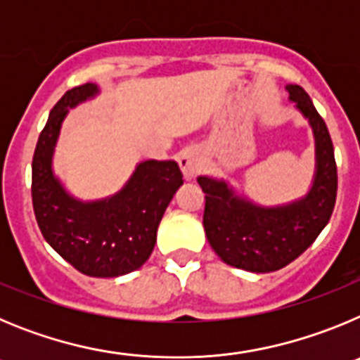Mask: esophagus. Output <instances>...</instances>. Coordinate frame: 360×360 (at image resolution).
Wrapping results in <instances>:
<instances>
[{
	"mask_svg": "<svg viewBox=\"0 0 360 360\" xmlns=\"http://www.w3.org/2000/svg\"><path fill=\"white\" fill-rule=\"evenodd\" d=\"M178 165L182 169L186 180H193L196 174H200L203 167V155L200 149L187 148L178 155Z\"/></svg>",
	"mask_w": 360,
	"mask_h": 360,
	"instance_id": "34e87169",
	"label": "esophagus"
}]
</instances>
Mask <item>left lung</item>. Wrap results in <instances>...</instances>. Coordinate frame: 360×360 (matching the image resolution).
<instances>
[{"label": "left lung", "mask_w": 360, "mask_h": 360, "mask_svg": "<svg viewBox=\"0 0 360 360\" xmlns=\"http://www.w3.org/2000/svg\"><path fill=\"white\" fill-rule=\"evenodd\" d=\"M287 90L316 139V174L303 198L263 207L238 196L225 180L198 176L205 193L203 229L212 250L227 265L249 272H274L294 262L326 227L335 205L337 165L328 128L301 86L288 84Z\"/></svg>", "instance_id": "obj_1"}]
</instances>
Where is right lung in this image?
Returning <instances> with one entry per match:
<instances>
[{
  "instance_id": "add662e5",
  "label": "right lung",
  "mask_w": 360,
  "mask_h": 360,
  "mask_svg": "<svg viewBox=\"0 0 360 360\" xmlns=\"http://www.w3.org/2000/svg\"><path fill=\"white\" fill-rule=\"evenodd\" d=\"M98 94L86 82L66 91L50 111L32 160V203L44 240L79 272L117 278L141 269L151 256L165 209L182 186L174 160H146L110 198L81 202L53 174L52 158L70 108Z\"/></svg>"
}]
</instances>
